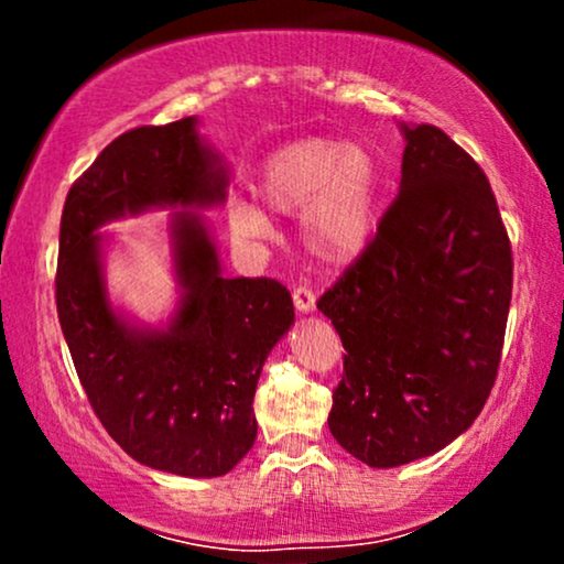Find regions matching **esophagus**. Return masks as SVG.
I'll return each instance as SVG.
<instances>
[{
	"instance_id": "obj_1",
	"label": "esophagus",
	"mask_w": 564,
	"mask_h": 564,
	"mask_svg": "<svg viewBox=\"0 0 564 564\" xmlns=\"http://www.w3.org/2000/svg\"><path fill=\"white\" fill-rule=\"evenodd\" d=\"M294 307H296V313H302V315H307V313H313L315 310V294H313V289H307V286H300V289H294Z\"/></svg>"
}]
</instances>
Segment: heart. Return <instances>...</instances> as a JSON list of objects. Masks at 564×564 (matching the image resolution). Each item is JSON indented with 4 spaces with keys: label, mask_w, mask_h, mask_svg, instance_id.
I'll use <instances>...</instances> for the list:
<instances>
[{
    "label": "heart",
    "mask_w": 564,
    "mask_h": 564,
    "mask_svg": "<svg viewBox=\"0 0 564 564\" xmlns=\"http://www.w3.org/2000/svg\"><path fill=\"white\" fill-rule=\"evenodd\" d=\"M387 172L364 142L307 138L281 145L262 161L257 196L275 215H300L302 241L326 268H347L371 249L381 225ZM236 238H264L270 217L251 200H232Z\"/></svg>",
    "instance_id": "1"
}]
</instances>
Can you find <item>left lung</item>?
<instances>
[{
  "instance_id": "obj_1",
  "label": "left lung",
  "mask_w": 564,
  "mask_h": 564,
  "mask_svg": "<svg viewBox=\"0 0 564 564\" xmlns=\"http://www.w3.org/2000/svg\"><path fill=\"white\" fill-rule=\"evenodd\" d=\"M400 191L371 249L321 296L345 345L328 430L377 469L453 443L501 360L511 249L488 177L432 124H400Z\"/></svg>"
}]
</instances>
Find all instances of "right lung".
Wrapping results in <instances>:
<instances>
[{"mask_svg": "<svg viewBox=\"0 0 564 564\" xmlns=\"http://www.w3.org/2000/svg\"><path fill=\"white\" fill-rule=\"evenodd\" d=\"M230 170L196 116L116 138L68 191L55 300L97 419L134 462L180 477H223L257 440L262 366L294 323L289 291L228 278L200 209L228 198ZM172 208L178 304L145 324L110 302L102 224Z\"/></svg>", "mask_w": 564, "mask_h": 564, "instance_id": "obj_1", "label": "right lung"}]
</instances>
